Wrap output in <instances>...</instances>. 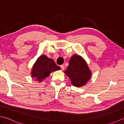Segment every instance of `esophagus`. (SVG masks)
I'll use <instances>...</instances> for the list:
<instances>
[{"label": "esophagus", "instance_id": "1", "mask_svg": "<svg viewBox=\"0 0 124 124\" xmlns=\"http://www.w3.org/2000/svg\"><path fill=\"white\" fill-rule=\"evenodd\" d=\"M60 67H61V70H63L64 69V68H65V67H64V65H60Z\"/></svg>", "mask_w": 124, "mask_h": 124}]
</instances>
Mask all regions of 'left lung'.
I'll use <instances>...</instances> for the list:
<instances>
[{"mask_svg": "<svg viewBox=\"0 0 124 124\" xmlns=\"http://www.w3.org/2000/svg\"><path fill=\"white\" fill-rule=\"evenodd\" d=\"M64 72L69 77L71 84L76 87L85 85L91 76V71L85 60L77 55L70 58L69 65Z\"/></svg>", "mask_w": 124, "mask_h": 124, "instance_id": "left-lung-1", "label": "left lung"}]
</instances>
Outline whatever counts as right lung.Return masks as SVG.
Instances as JSON below:
<instances>
[{"mask_svg": "<svg viewBox=\"0 0 124 124\" xmlns=\"http://www.w3.org/2000/svg\"><path fill=\"white\" fill-rule=\"evenodd\" d=\"M60 69V67L56 64L54 60L42 55L38 57L33 64L31 76L35 81L41 82L43 79L49 76L51 72Z\"/></svg>", "mask_w": 124, "mask_h": 124, "instance_id": "add662e5", "label": "right lung"}]
</instances>
